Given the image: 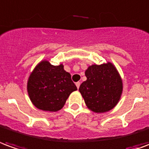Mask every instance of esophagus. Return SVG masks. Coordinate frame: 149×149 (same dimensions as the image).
Returning <instances> with one entry per match:
<instances>
[{"label":"esophagus","mask_w":149,"mask_h":149,"mask_svg":"<svg viewBox=\"0 0 149 149\" xmlns=\"http://www.w3.org/2000/svg\"><path fill=\"white\" fill-rule=\"evenodd\" d=\"M80 84H81V83H80V82H77V83H75V85H76L77 88H78V89H79V88Z\"/></svg>","instance_id":"esophagus-1"}]
</instances>
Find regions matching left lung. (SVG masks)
I'll return each instance as SVG.
<instances>
[{"label":"left lung","mask_w":149,"mask_h":149,"mask_svg":"<svg viewBox=\"0 0 149 149\" xmlns=\"http://www.w3.org/2000/svg\"><path fill=\"white\" fill-rule=\"evenodd\" d=\"M85 75L86 80L79 90L90 110L103 113L116 106L123 91V82L112 63L91 65Z\"/></svg>","instance_id":"1"}]
</instances>
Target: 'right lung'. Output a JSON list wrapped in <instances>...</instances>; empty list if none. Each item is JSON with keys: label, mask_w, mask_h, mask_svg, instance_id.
<instances>
[{"label": "right lung", "mask_w": 149, "mask_h": 149, "mask_svg": "<svg viewBox=\"0 0 149 149\" xmlns=\"http://www.w3.org/2000/svg\"><path fill=\"white\" fill-rule=\"evenodd\" d=\"M77 87L63 64L53 66L43 60L36 66L27 83V91L33 104L40 110L58 111Z\"/></svg>", "instance_id": "add662e5"}]
</instances>
